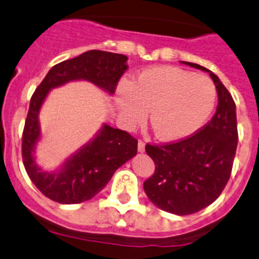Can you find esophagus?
Returning a JSON list of instances; mask_svg holds the SVG:
<instances>
[{
    "label": "esophagus",
    "mask_w": 259,
    "mask_h": 259,
    "mask_svg": "<svg viewBox=\"0 0 259 259\" xmlns=\"http://www.w3.org/2000/svg\"><path fill=\"white\" fill-rule=\"evenodd\" d=\"M137 150H138V152H145V142H142V141H138Z\"/></svg>",
    "instance_id": "34e87169"
}]
</instances>
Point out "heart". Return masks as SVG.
Returning a JSON list of instances; mask_svg holds the SVG:
<instances>
[{
	"mask_svg": "<svg viewBox=\"0 0 259 259\" xmlns=\"http://www.w3.org/2000/svg\"><path fill=\"white\" fill-rule=\"evenodd\" d=\"M217 88L206 76L170 65L145 69L116 89L119 121L127 128L150 122L162 141L190 137L206 123L215 108Z\"/></svg>",
	"mask_w": 259,
	"mask_h": 259,
	"instance_id": "heart-1",
	"label": "heart"
}]
</instances>
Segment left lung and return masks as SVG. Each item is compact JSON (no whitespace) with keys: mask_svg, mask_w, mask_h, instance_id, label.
Returning a JSON list of instances; mask_svg holds the SVG:
<instances>
[{"mask_svg":"<svg viewBox=\"0 0 259 259\" xmlns=\"http://www.w3.org/2000/svg\"><path fill=\"white\" fill-rule=\"evenodd\" d=\"M181 63L210 75L218 93L217 112L205 127L186 140L146 146L156 170L143 189L161 210L189 215L210 205L224 190L237 151L238 131L235 103L220 79L199 64Z\"/></svg>","mask_w":259,"mask_h":259,"instance_id":"8db88e82","label":"left lung"}]
</instances>
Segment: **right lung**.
I'll return each instance as SVG.
<instances>
[{
  "mask_svg": "<svg viewBox=\"0 0 259 259\" xmlns=\"http://www.w3.org/2000/svg\"><path fill=\"white\" fill-rule=\"evenodd\" d=\"M126 55L89 50L61 61L49 70L30 101L22 135V160L26 172L37 189L59 204H79L96 196L113 174L137 153V140L126 131L102 124L85 145L71 153L55 170H44L36 161L41 140L39 114L50 91L70 81L85 80L114 93L122 74L128 69Z\"/></svg>",
  "mask_w": 259,
  "mask_h": 259,
  "instance_id": "add662e5",
  "label": "right lung"
}]
</instances>
